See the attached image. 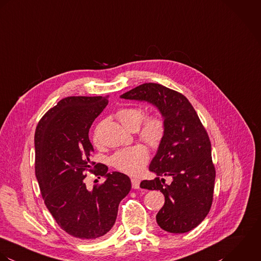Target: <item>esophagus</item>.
Returning <instances> with one entry per match:
<instances>
[{
	"label": "esophagus",
	"mask_w": 261,
	"mask_h": 261,
	"mask_svg": "<svg viewBox=\"0 0 261 261\" xmlns=\"http://www.w3.org/2000/svg\"><path fill=\"white\" fill-rule=\"evenodd\" d=\"M131 182H132V188L133 189L138 190L140 188V180L138 178H132Z\"/></svg>",
	"instance_id": "34e87169"
}]
</instances>
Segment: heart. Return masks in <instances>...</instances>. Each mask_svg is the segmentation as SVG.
<instances>
[{
    "label": "heart",
    "instance_id": "1",
    "mask_svg": "<svg viewBox=\"0 0 261 261\" xmlns=\"http://www.w3.org/2000/svg\"><path fill=\"white\" fill-rule=\"evenodd\" d=\"M116 117L128 130L134 131L138 129V136L140 139L151 146H157L164 136L165 122L160 115L148 116L143 122L142 120L145 117V112L143 109L123 108L118 110ZM93 141L95 144L100 143L98 128L94 131ZM148 159L149 153L147 149L142 145H136L117 151L111 157V164L122 172L130 175H136L143 170L144 166L148 162Z\"/></svg>",
    "mask_w": 261,
    "mask_h": 261
}]
</instances>
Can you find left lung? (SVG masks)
I'll return each mask as SVG.
<instances>
[{"instance_id":"1","label":"left lung","mask_w":261,"mask_h":261,"mask_svg":"<svg viewBox=\"0 0 261 261\" xmlns=\"http://www.w3.org/2000/svg\"><path fill=\"white\" fill-rule=\"evenodd\" d=\"M120 98L145 101L161 113L165 133L149 165L157 177L142 180L140 188L163 194L164 205L156 215L161 229L175 234L193 230L210 212L216 177L210 138L197 112L182 94L153 83ZM163 176H171L172 184H165Z\"/></svg>"}]
</instances>
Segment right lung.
Returning <instances> with one entry per match:
<instances>
[{
    "mask_svg": "<svg viewBox=\"0 0 261 261\" xmlns=\"http://www.w3.org/2000/svg\"><path fill=\"white\" fill-rule=\"evenodd\" d=\"M108 103V96L64 98L44 114L35 131V174L45 206L63 231L84 241L112 229L119 204L131 190L126 174L110 173L108 166L91 160L89 131ZM86 171L106 180L88 190Z\"/></svg>",
    "mask_w": 261,
    "mask_h": 261,
    "instance_id": "right-lung-1",
    "label": "right lung"
}]
</instances>
